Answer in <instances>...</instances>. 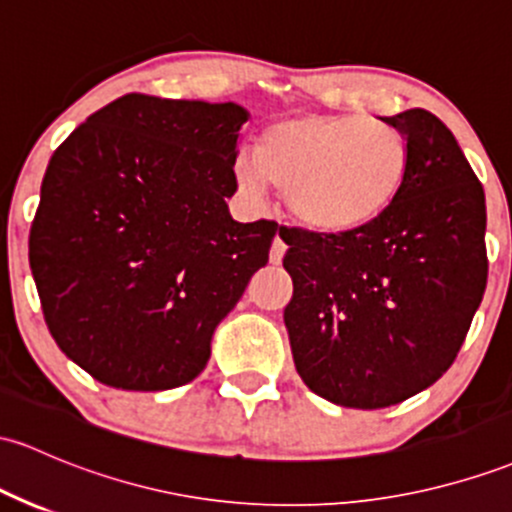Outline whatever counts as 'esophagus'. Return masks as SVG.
I'll list each match as a JSON object with an SVG mask.
<instances>
[{"mask_svg":"<svg viewBox=\"0 0 512 512\" xmlns=\"http://www.w3.org/2000/svg\"><path fill=\"white\" fill-rule=\"evenodd\" d=\"M284 252H286L284 240L282 238H274L272 250H269V262H272V265H279V262H282V257H284Z\"/></svg>","mask_w":512,"mask_h":512,"instance_id":"obj_1","label":"esophagus"}]
</instances>
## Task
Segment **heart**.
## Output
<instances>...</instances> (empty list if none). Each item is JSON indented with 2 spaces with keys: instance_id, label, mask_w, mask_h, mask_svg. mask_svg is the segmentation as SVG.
<instances>
[{
  "instance_id": "heart-1",
  "label": "heart",
  "mask_w": 512,
  "mask_h": 512,
  "mask_svg": "<svg viewBox=\"0 0 512 512\" xmlns=\"http://www.w3.org/2000/svg\"><path fill=\"white\" fill-rule=\"evenodd\" d=\"M411 174V143L398 128L355 114H291L262 131L257 153L240 150L233 177L247 199L269 187L286 211L320 235L372 226L398 201Z\"/></svg>"
}]
</instances>
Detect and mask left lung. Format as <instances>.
Returning a JSON list of instances; mask_svg holds the SVG:
<instances>
[{
	"mask_svg": "<svg viewBox=\"0 0 512 512\" xmlns=\"http://www.w3.org/2000/svg\"><path fill=\"white\" fill-rule=\"evenodd\" d=\"M381 121L411 143L389 213L345 235L279 230L296 372L325 401L362 411L396 406L447 372L488 274L484 187L457 138L425 109Z\"/></svg>",
	"mask_w": 512,
	"mask_h": 512,
	"instance_id": "left-lung-1",
	"label": "left lung"
}]
</instances>
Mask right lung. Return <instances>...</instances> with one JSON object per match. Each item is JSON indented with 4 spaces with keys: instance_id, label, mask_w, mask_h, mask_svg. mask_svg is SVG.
<instances>
[{
    "instance_id": "right-lung-1",
    "label": "right lung",
    "mask_w": 512,
    "mask_h": 512,
    "mask_svg": "<svg viewBox=\"0 0 512 512\" xmlns=\"http://www.w3.org/2000/svg\"><path fill=\"white\" fill-rule=\"evenodd\" d=\"M247 119L235 101L123 94L50 157L28 262L50 335L101 384L196 379L267 265L277 223H238L226 204Z\"/></svg>"
}]
</instances>
